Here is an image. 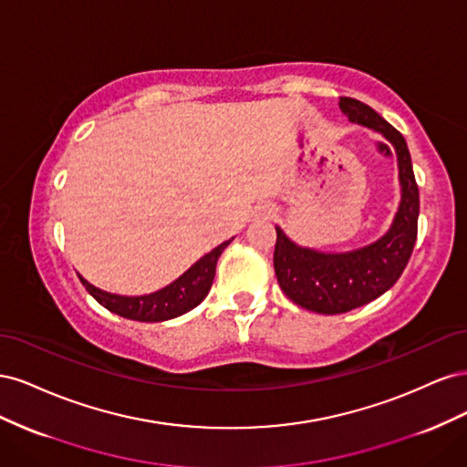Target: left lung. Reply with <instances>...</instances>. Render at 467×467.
<instances>
[{"mask_svg": "<svg viewBox=\"0 0 467 467\" xmlns=\"http://www.w3.org/2000/svg\"><path fill=\"white\" fill-rule=\"evenodd\" d=\"M350 122L364 124L384 134L398 151L401 202L389 232L376 244L350 253H319L296 245L276 228L275 273L288 298L309 312L325 316L345 314L376 300L389 290L411 257L417 239L419 187L411 153L400 130L378 112L352 97L338 99Z\"/></svg>", "mask_w": 467, "mask_h": 467, "instance_id": "8db88e82", "label": "left lung"}]
</instances>
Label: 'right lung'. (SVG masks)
<instances>
[{"mask_svg": "<svg viewBox=\"0 0 467 467\" xmlns=\"http://www.w3.org/2000/svg\"><path fill=\"white\" fill-rule=\"evenodd\" d=\"M234 242V237L228 242L220 244L216 249H212L202 259L196 261L185 275H181L171 285L146 296H119L109 294L95 288L86 278H81V285L93 296V298L107 307L109 312L117 314L126 319L134 321H167L187 314L189 309L199 306L206 294L210 292L212 280L216 275V263L222 255V251Z\"/></svg>", "mask_w": 467, "mask_h": 467, "instance_id": "1", "label": "right lung"}]
</instances>
